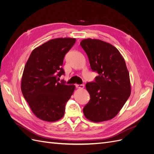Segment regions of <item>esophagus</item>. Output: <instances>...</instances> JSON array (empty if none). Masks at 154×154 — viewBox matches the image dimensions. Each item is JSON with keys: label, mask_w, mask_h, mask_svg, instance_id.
Listing matches in <instances>:
<instances>
[{"label": "esophagus", "mask_w": 154, "mask_h": 154, "mask_svg": "<svg viewBox=\"0 0 154 154\" xmlns=\"http://www.w3.org/2000/svg\"><path fill=\"white\" fill-rule=\"evenodd\" d=\"M76 87L78 88H84V85H83V84H81V85L76 84Z\"/></svg>", "instance_id": "esophagus-1"}]
</instances>
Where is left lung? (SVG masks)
<instances>
[{"instance_id":"1","label":"left lung","mask_w":154,"mask_h":154,"mask_svg":"<svg viewBox=\"0 0 154 154\" xmlns=\"http://www.w3.org/2000/svg\"><path fill=\"white\" fill-rule=\"evenodd\" d=\"M80 45L85 51L94 82L85 85L91 99L83 109L85 118L93 122L112 119L130 95L129 72L123 57L114 46L100 40L84 39Z\"/></svg>"}]
</instances>
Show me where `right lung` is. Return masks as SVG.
Instances as JSON below:
<instances>
[{"instance_id": "1", "label": "right lung", "mask_w": 154, "mask_h": 154, "mask_svg": "<svg viewBox=\"0 0 154 154\" xmlns=\"http://www.w3.org/2000/svg\"><path fill=\"white\" fill-rule=\"evenodd\" d=\"M76 42L75 38L51 40L35 48L24 67L21 90L35 115L46 122L61 119L74 85L60 83L65 72L63 58Z\"/></svg>"}]
</instances>
